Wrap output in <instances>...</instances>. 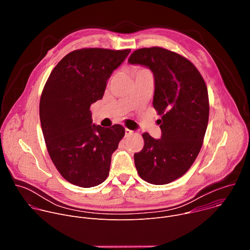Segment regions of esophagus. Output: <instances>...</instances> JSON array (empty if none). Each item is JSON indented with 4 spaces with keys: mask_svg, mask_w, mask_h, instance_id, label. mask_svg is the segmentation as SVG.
I'll use <instances>...</instances> for the list:
<instances>
[{
    "mask_svg": "<svg viewBox=\"0 0 250 250\" xmlns=\"http://www.w3.org/2000/svg\"><path fill=\"white\" fill-rule=\"evenodd\" d=\"M125 136L130 135V134H132V133H133V131H132V130H130V129H128V128H125Z\"/></svg>",
    "mask_w": 250,
    "mask_h": 250,
    "instance_id": "obj_1",
    "label": "esophagus"
}]
</instances>
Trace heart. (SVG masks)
<instances>
[{"instance_id": "obj_1", "label": "heart", "mask_w": 250, "mask_h": 250, "mask_svg": "<svg viewBox=\"0 0 250 250\" xmlns=\"http://www.w3.org/2000/svg\"><path fill=\"white\" fill-rule=\"evenodd\" d=\"M141 72H146V71H141ZM140 73V72H139Z\"/></svg>"}]
</instances>
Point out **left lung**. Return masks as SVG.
I'll list each match as a JSON object with an SVG mask.
<instances>
[{
	"mask_svg": "<svg viewBox=\"0 0 250 250\" xmlns=\"http://www.w3.org/2000/svg\"><path fill=\"white\" fill-rule=\"evenodd\" d=\"M128 63L150 69L152 104L161 116V137L142 134L145 146L134 153V164L146 182L168 184L188 171L202 147L209 111L207 86L192 62L161 47L137 49Z\"/></svg>",
	"mask_w": 250,
	"mask_h": 250,
	"instance_id": "1",
	"label": "left lung"
}]
</instances>
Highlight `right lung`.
<instances>
[{"label":"right lung","mask_w":250,"mask_h":250,"mask_svg":"<svg viewBox=\"0 0 250 250\" xmlns=\"http://www.w3.org/2000/svg\"><path fill=\"white\" fill-rule=\"evenodd\" d=\"M129 52L104 48L70 52L54 67L43 88L40 118L45 145L59 173L76 186H97L109 175L125 128L93 124L90 106L103 98L114 70Z\"/></svg>","instance_id":"add662e5"}]
</instances>
